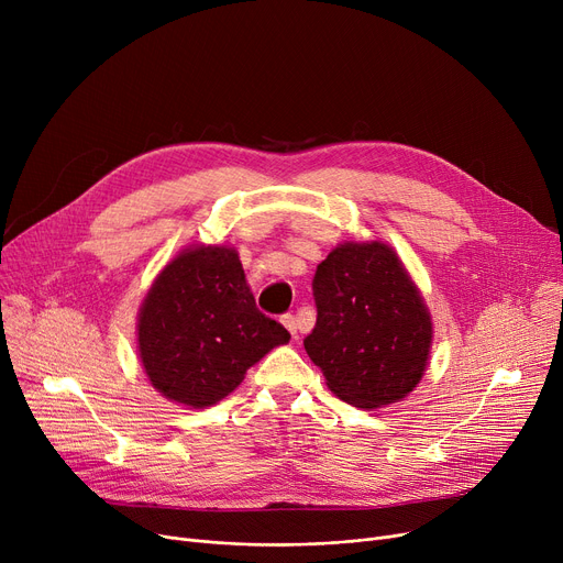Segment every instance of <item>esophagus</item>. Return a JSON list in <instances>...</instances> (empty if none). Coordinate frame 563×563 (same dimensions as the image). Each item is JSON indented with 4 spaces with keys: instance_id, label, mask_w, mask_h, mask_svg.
<instances>
[{
    "instance_id": "34e87169",
    "label": "esophagus",
    "mask_w": 563,
    "mask_h": 563,
    "mask_svg": "<svg viewBox=\"0 0 563 563\" xmlns=\"http://www.w3.org/2000/svg\"><path fill=\"white\" fill-rule=\"evenodd\" d=\"M283 327L289 331V335H291L294 340L299 338V323H297V317H294V314H285V317H283Z\"/></svg>"
}]
</instances>
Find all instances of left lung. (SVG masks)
Instances as JSON below:
<instances>
[{
  "mask_svg": "<svg viewBox=\"0 0 563 563\" xmlns=\"http://www.w3.org/2000/svg\"><path fill=\"white\" fill-rule=\"evenodd\" d=\"M317 323L303 340L335 397L356 408L404 399L424 376L433 323L404 262L383 242H346L317 266Z\"/></svg>",
  "mask_w": 563,
  "mask_h": 563,
  "instance_id": "left-lung-1",
  "label": "left lung"
}]
</instances>
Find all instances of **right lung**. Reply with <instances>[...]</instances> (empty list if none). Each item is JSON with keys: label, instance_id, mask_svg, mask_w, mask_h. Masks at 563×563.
Masks as SVG:
<instances>
[{"label": "right lung", "instance_id": "add662e5", "mask_svg": "<svg viewBox=\"0 0 563 563\" xmlns=\"http://www.w3.org/2000/svg\"><path fill=\"white\" fill-rule=\"evenodd\" d=\"M139 358L166 399L205 408L228 397L246 369L289 342L257 310L240 255L230 246H189L147 289L136 323Z\"/></svg>", "mask_w": 563, "mask_h": 563}]
</instances>
